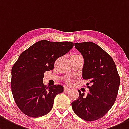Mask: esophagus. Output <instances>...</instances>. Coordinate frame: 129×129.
<instances>
[{"label":"esophagus","instance_id":"1","mask_svg":"<svg viewBox=\"0 0 129 129\" xmlns=\"http://www.w3.org/2000/svg\"><path fill=\"white\" fill-rule=\"evenodd\" d=\"M63 89H64V91H67L70 90V88L67 87V86H64V87H63Z\"/></svg>","mask_w":129,"mask_h":129}]
</instances>
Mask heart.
<instances>
[{
	"label": "heart",
	"instance_id": "heart-1",
	"mask_svg": "<svg viewBox=\"0 0 129 129\" xmlns=\"http://www.w3.org/2000/svg\"><path fill=\"white\" fill-rule=\"evenodd\" d=\"M77 55H79V54H73V55L71 56V57H72L77 56Z\"/></svg>",
	"mask_w": 129,
	"mask_h": 129
}]
</instances>
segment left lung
Masks as SVG:
<instances>
[{"mask_svg":"<svg viewBox=\"0 0 129 129\" xmlns=\"http://www.w3.org/2000/svg\"><path fill=\"white\" fill-rule=\"evenodd\" d=\"M84 59L82 77L88 80L87 96L78 90L79 96L72 103V109L80 118L93 121L103 117L112 108L117 98L120 77L113 59L92 42L75 43ZM89 84H91L89 86Z\"/></svg>","mask_w":129,"mask_h":129,"instance_id":"8db88e82","label":"left lung"}]
</instances>
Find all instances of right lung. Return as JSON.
<instances>
[{
  "label": "right lung",
  "instance_id": "right-lung-1",
  "mask_svg": "<svg viewBox=\"0 0 129 129\" xmlns=\"http://www.w3.org/2000/svg\"><path fill=\"white\" fill-rule=\"evenodd\" d=\"M73 46L72 42L41 40L20 54L12 69L11 88L17 106L25 115L38 117L52 109L55 96L63 88L60 85L46 87L44 72L52 70L56 59Z\"/></svg>",
  "mask_w": 129,
  "mask_h": 129
}]
</instances>
